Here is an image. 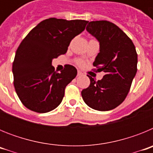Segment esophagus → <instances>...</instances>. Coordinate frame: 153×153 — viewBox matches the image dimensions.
<instances>
[{
    "mask_svg": "<svg viewBox=\"0 0 153 153\" xmlns=\"http://www.w3.org/2000/svg\"><path fill=\"white\" fill-rule=\"evenodd\" d=\"M82 74H82V72H80V71H78L77 72V76H81Z\"/></svg>",
    "mask_w": 153,
    "mask_h": 153,
    "instance_id": "34e87169",
    "label": "esophagus"
}]
</instances>
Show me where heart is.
Instances as JSON below:
<instances>
[{
  "mask_svg": "<svg viewBox=\"0 0 153 153\" xmlns=\"http://www.w3.org/2000/svg\"><path fill=\"white\" fill-rule=\"evenodd\" d=\"M76 64L78 65V66H79V67H83V65H84V62L83 61V60H76Z\"/></svg>",
  "mask_w": 153,
  "mask_h": 153,
  "instance_id": "obj_1",
  "label": "heart"
}]
</instances>
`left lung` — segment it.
<instances>
[{
	"instance_id": "left-lung-1",
	"label": "left lung",
	"mask_w": 153,
	"mask_h": 153,
	"mask_svg": "<svg viewBox=\"0 0 153 153\" xmlns=\"http://www.w3.org/2000/svg\"><path fill=\"white\" fill-rule=\"evenodd\" d=\"M86 30L100 42V53L93 67L103 71L102 79L90 76V86L81 95L87 106L99 111L115 109L124 101L137 71V53L134 44L122 30L107 21H91Z\"/></svg>"
}]
</instances>
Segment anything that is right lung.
I'll return each instance as SVG.
<instances>
[{
	"label": "right lung",
	"mask_w": 153,
	"mask_h": 153,
	"mask_svg": "<svg viewBox=\"0 0 153 153\" xmlns=\"http://www.w3.org/2000/svg\"><path fill=\"white\" fill-rule=\"evenodd\" d=\"M87 21L51 17L31 30L19 45L13 62V86L27 109L44 113L62 102L66 86L77 74L72 65H65L60 74L52 60L67 53L70 41L83 32Z\"/></svg>",
	"instance_id": "1"
}]
</instances>
